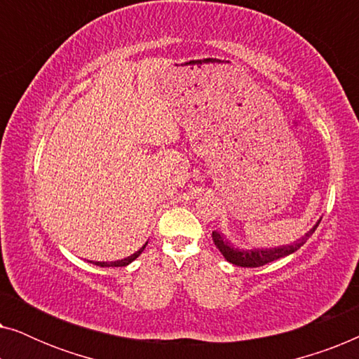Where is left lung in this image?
<instances>
[{
	"label": "left lung",
	"instance_id": "8db88e82",
	"mask_svg": "<svg viewBox=\"0 0 359 359\" xmlns=\"http://www.w3.org/2000/svg\"><path fill=\"white\" fill-rule=\"evenodd\" d=\"M318 224H320V220L313 225V229H311V232H307L302 238H299L297 242L286 245V247H278V248L238 250V248H233L232 245H230L219 232H212V240H214L215 247L220 250V253L224 255L225 259H227L229 263L237 264V266H242V268H258V266H263V264L274 262V259H279L283 257H287V255H291L294 252H297V250L307 242V238L311 237L313 232H316Z\"/></svg>",
	"mask_w": 359,
	"mask_h": 359
}]
</instances>
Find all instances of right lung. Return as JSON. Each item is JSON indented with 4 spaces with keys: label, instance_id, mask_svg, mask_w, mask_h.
<instances>
[{
    "label": "right lung",
    "instance_id": "add662e5",
    "mask_svg": "<svg viewBox=\"0 0 359 359\" xmlns=\"http://www.w3.org/2000/svg\"><path fill=\"white\" fill-rule=\"evenodd\" d=\"M145 245H147V243H145ZM145 245H144V247H142V248L139 250V252H135L134 255H130V257H127V258H124V259H119V262H111V263H104V262H95V264H96V266H102V268H104V266H127V264L134 262V259H135L137 257H139V255H140L142 252H144ZM91 263H93V262H91Z\"/></svg>",
    "mask_w": 359,
    "mask_h": 359
}]
</instances>
